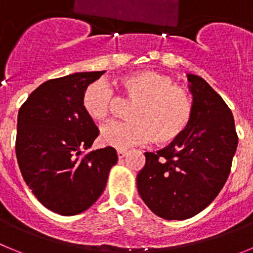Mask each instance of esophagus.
<instances>
[{
  "mask_svg": "<svg viewBox=\"0 0 253 253\" xmlns=\"http://www.w3.org/2000/svg\"><path fill=\"white\" fill-rule=\"evenodd\" d=\"M116 154H118V158H119V160H122V158L125 157L126 151H124V149H118V151H116Z\"/></svg>",
  "mask_w": 253,
  "mask_h": 253,
  "instance_id": "esophagus-1",
  "label": "esophagus"
}]
</instances>
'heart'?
<instances>
[{
  "instance_id": "b5f03b06",
  "label": "heart",
  "mask_w": 253,
  "mask_h": 253,
  "mask_svg": "<svg viewBox=\"0 0 253 253\" xmlns=\"http://www.w3.org/2000/svg\"><path fill=\"white\" fill-rule=\"evenodd\" d=\"M122 97L133 101L129 120L113 122L101 129L105 146L125 149L147 143L153 138L158 144L177 139L186 130L194 115V99L187 88L173 84L169 76L157 71H140L119 81ZM115 95L102 81L92 82L82 95V106L95 122L110 118Z\"/></svg>"
}]
</instances>
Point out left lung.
Returning <instances> with one entry per match:
<instances>
[{
    "label": "left lung",
    "instance_id": "left-lung-1",
    "mask_svg": "<svg viewBox=\"0 0 253 253\" xmlns=\"http://www.w3.org/2000/svg\"><path fill=\"white\" fill-rule=\"evenodd\" d=\"M194 115L186 130L156 153L146 152L137 176L140 198L156 215L184 220L204 210L223 189L238 144L233 114L202 77L187 76Z\"/></svg>",
    "mask_w": 253,
    "mask_h": 253
}]
</instances>
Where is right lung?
Instances as JSON below:
<instances>
[{
  "mask_svg": "<svg viewBox=\"0 0 253 253\" xmlns=\"http://www.w3.org/2000/svg\"><path fill=\"white\" fill-rule=\"evenodd\" d=\"M105 71L73 73L40 84L21 105L15 149L26 185L42 204L62 215L91 207L106 186L118 154L88 151L99 129L82 106L86 87Z\"/></svg>",
  "mask_w": 253,
  "mask_h": 253,
  "instance_id": "obj_1",
  "label": "right lung"
}]
</instances>
